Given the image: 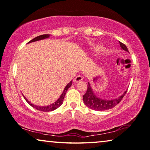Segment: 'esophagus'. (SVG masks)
<instances>
[{
  "label": "esophagus",
  "mask_w": 150,
  "mask_h": 150,
  "mask_svg": "<svg viewBox=\"0 0 150 150\" xmlns=\"http://www.w3.org/2000/svg\"><path fill=\"white\" fill-rule=\"evenodd\" d=\"M81 80H83V77H82L81 76L78 75V76H76V77L74 78V79H73V81L78 82V81H81Z\"/></svg>",
  "instance_id": "1"
}]
</instances>
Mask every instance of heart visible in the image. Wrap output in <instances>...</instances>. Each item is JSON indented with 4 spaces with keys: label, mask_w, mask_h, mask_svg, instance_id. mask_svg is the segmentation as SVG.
Listing matches in <instances>:
<instances>
[{
    "label": "heart",
    "mask_w": 150,
    "mask_h": 150,
    "mask_svg": "<svg viewBox=\"0 0 150 150\" xmlns=\"http://www.w3.org/2000/svg\"><path fill=\"white\" fill-rule=\"evenodd\" d=\"M100 46H96V47H94V50H95V51H99V50H100Z\"/></svg>",
    "instance_id": "1"
}]
</instances>
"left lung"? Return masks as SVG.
<instances>
[{
	"label": "left lung",
	"mask_w": 150,
	"mask_h": 150,
	"mask_svg": "<svg viewBox=\"0 0 150 150\" xmlns=\"http://www.w3.org/2000/svg\"><path fill=\"white\" fill-rule=\"evenodd\" d=\"M121 50H123L124 51L129 52L128 50V48L124 43L120 42ZM127 92L126 90L121 96L117 97L116 98L113 99H104L101 98L100 97H98L96 95V94L94 92V90L92 89L90 82L88 83V90L86 91V94L83 96V103L86 106L89 107L90 109H93L95 111H105L110 109L119 103L123 97L125 95V94Z\"/></svg>",
	"instance_id": "left-lung-1"
}]
</instances>
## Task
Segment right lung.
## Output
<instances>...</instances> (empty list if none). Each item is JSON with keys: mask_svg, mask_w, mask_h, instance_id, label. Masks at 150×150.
<instances>
[{"mask_svg": "<svg viewBox=\"0 0 150 150\" xmlns=\"http://www.w3.org/2000/svg\"><path fill=\"white\" fill-rule=\"evenodd\" d=\"M50 37V35H47V34H46V35L38 36V37L34 38V39L31 40L30 41H29L28 43H32V42H35V41H40V40H43V39H47V38H49ZM71 85H72V81H71L68 84H67L66 86H65V88H64V90H63L62 93L61 94V95L60 96V97H59L58 100L55 101V102L54 103H52V104L50 105H47V106H39V105H35L33 104V103H31L29 100H27V99L26 98V97H25V96H24V98L26 99V102L28 103V104L30 105V106H32L35 109H37V110L41 111H45V112H47V111H52L55 110V109H56L57 108H58V107L62 104L63 100H64L65 94H66V92L67 91V90H68L69 88L71 87ZM23 96H24V95H23Z\"/></svg>", "mask_w": 150, "mask_h": 150, "instance_id": "obj_1", "label": "right lung"}]
</instances>
